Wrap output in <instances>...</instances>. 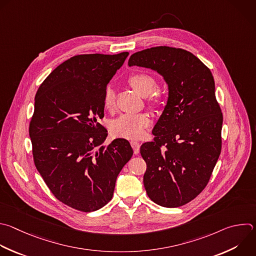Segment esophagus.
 Listing matches in <instances>:
<instances>
[{
    "mask_svg": "<svg viewBox=\"0 0 256 256\" xmlns=\"http://www.w3.org/2000/svg\"><path fill=\"white\" fill-rule=\"evenodd\" d=\"M130 144H132V148H134V154H138V152H140V142H136V140H132L130 142Z\"/></svg>",
    "mask_w": 256,
    "mask_h": 256,
    "instance_id": "1",
    "label": "esophagus"
}]
</instances>
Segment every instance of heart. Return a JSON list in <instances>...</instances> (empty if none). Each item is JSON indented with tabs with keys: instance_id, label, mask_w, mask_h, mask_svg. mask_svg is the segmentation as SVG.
Masks as SVG:
<instances>
[{
	"instance_id": "obj_1",
	"label": "heart",
	"mask_w": 256,
	"mask_h": 256,
	"mask_svg": "<svg viewBox=\"0 0 256 256\" xmlns=\"http://www.w3.org/2000/svg\"><path fill=\"white\" fill-rule=\"evenodd\" d=\"M128 83L142 96H148V102L152 104H158L160 96L154 92L156 88V78L146 72L132 73L128 78ZM104 106L112 110L116 106V94L112 88L106 90L104 96ZM152 124V118L148 114H124L112 122L110 130L114 136L128 140L140 138L146 130Z\"/></svg>"
}]
</instances>
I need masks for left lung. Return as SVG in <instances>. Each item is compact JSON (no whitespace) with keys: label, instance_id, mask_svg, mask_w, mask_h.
Segmentation results:
<instances>
[{"label":"left lung","instance_id":"1","mask_svg":"<svg viewBox=\"0 0 256 256\" xmlns=\"http://www.w3.org/2000/svg\"><path fill=\"white\" fill-rule=\"evenodd\" d=\"M128 65L156 70L168 88L154 140L140 146L146 194L162 207L183 206L207 186L221 152L223 116L213 75L191 52L168 46L138 51Z\"/></svg>","mask_w":256,"mask_h":256}]
</instances>
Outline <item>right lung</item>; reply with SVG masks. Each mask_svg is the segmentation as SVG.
<instances>
[{
    "label": "right lung",
    "instance_id": "right-lung-1",
    "mask_svg": "<svg viewBox=\"0 0 256 256\" xmlns=\"http://www.w3.org/2000/svg\"><path fill=\"white\" fill-rule=\"evenodd\" d=\"M128 52L82 54L57 66L35 96L29 126L35 166L52 194L81 212L102 208L134 152L124 138L102 144L106 85Z\"/></svg>",
    "mask_w": 256,
    "mask_h": 256
}]
</instances>
